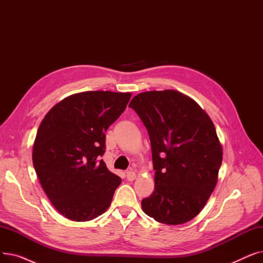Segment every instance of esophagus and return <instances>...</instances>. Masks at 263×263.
I'll list each match as a JSON object with an SVG mask.
<instances>
[{
  "mask_svg": "<svg viewBox=\"0 0 263 263\" xmlns=\"http://www.w3.org/2000/svg\"><path fill=\"white\" fill-rule=\"evenodd\" d=\"M135 178H136L135 172H133L132 170H129V171L127 172V179H128V180H129V181H133Z\"/></svg>",
  "mask_w": 263,
  "mask_h": 263,
  "instance_id": "34e87169",
  "label": "esophagus"
}]
</instances>
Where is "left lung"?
I'll use <instances>...</instances> for the list:
<instances>
[{"label":"left lung","instance_id":"obj_1","mask_svg":"<svg viewBox=\"0 0 263 263\" xmlns=\"http://www.w3.org/2000/svg\"><path fill=\"white\" fill-rule=\"evenodd\" d=\"M129 107L146 127L153 151L155 191L142 200L157 222L184 224L211 196L223 160L215 127L204 110L176 90L146 91Z\"/></svg>","mask_w":263,"mask_h":263}]
</instances>
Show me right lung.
<instances>
[{"label":"right lung","instance_id":"obj_1","mask_svg":"<svg viewBox=\"0 0 263 263\" xmlns=\"http://www.w3.org/2000/svg\"><path fill=\"white\" fill-rule=\"evenodd\" d=\"M130 92L85 91L54 105L41 121L33 164L48 198L61 214L86 222L106 211L121 179L101 157L105 132L126 109Z\"/></svg>","mask_w":263,"mask_h":263}]
</instances>
